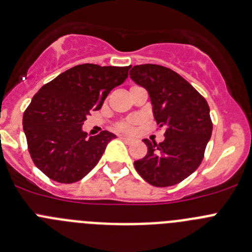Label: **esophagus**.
<instances>
[{"label": "esophagus", "instance_id": "esophagus-1", "mask_svg": "<svg viewBox=\"0 0 252 252\" xmlns=\"http://www.w3.org/2000/svg\"><path fill=\"white\" fill-rule=\"evenodd\" d=\"M119 138H121V139H123L126 143H131V142H133V139H131V138L126 137V135H119Z\"/></svg>", "mask_w": 252, "mask_h": 252}]
</instances>
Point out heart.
Here are the masks:
<instances>
[{
    "label": "heart",
    "instance_id": "heart-1",
    "mask_svg": "<svg viewBox=\"0 0 252 252\" xmlns=\"http://www.w3.org/2000/svg\"><path fill=\"white\" fill-rule=\"evenodd\" d=\"M135 123H137V119H134V118H129L126 121L119 122V123L115 124L114 129L118 131H126V133H128V131L133 130Z\"/></svg>",
    "mask_w": 252,
    "mask_h": 252
}]
</instances>
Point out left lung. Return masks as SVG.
Returning a JSON list of instances; mask_svg holds the SVG:
<instances>
[{
  "mask_svg": "<svg viewBox=\"0 0 252 252\" xmlns=\"http://www.w3.org/2000/svg\"><path fill=\"white\" fill-rule=\"evenodd\" d=\"M130 79L148 92L154 119L165 129L160 143L144 139L146 157L134 162L142 178L156 187L182 182L201 164L212 134L207 101L191 84L168 67H131Z\"/></svg>",
  "mask_w": 252,
  "mask_h": 252,
  "instance_id": "8db88e82",
  "label": "left lung"
}]
</instances>
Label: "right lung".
Segmentation results:
<instances>
[{
  "label": "right lung",
  "mask_w": 252,
  "mask_h": 252,
  "mask_svg": "<svg viewBox=\"0 0 252 252\" xmlns=\"http://www.w3.org/2000/svg\"><path fill=\"white\" fill-rule=\"evenodd\" d=\"M130 66L76 65L45 84L24 113V131L33 163L49 178L74 183L87 176L115 134L103 130L88 137L84 122L99 110Z\"/></svg>",
  "instance_id": "right-lung-1"
}]
</instances>
